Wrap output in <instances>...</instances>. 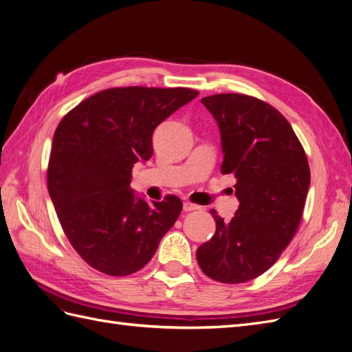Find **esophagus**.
Segmentation results:
<instances>
[{"mask_svg":"<svg viewBox=\"0 0 352 352\" xmlns=\"http://www.w3.org/2000/svg\"><path fill=\"white\" fill-rule=\"evenodd\" d=\"M184 210H185V211H194V210H199V206H195V204H192V202L186 201V202H184Z\"/></svg>","mask_w":352,"mask_h":352,"instance_id":"esophagus-1","label":"esophagus"}]
</instances>
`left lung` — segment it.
Masks as SVG:
<instances>
[{
  "label": "left lung",
  "instance_id": "8db88e82",
  "mask_svg": "<svg viewBox=\"0 0 352 352\" xmlns=\"http://www.w3.org/2000/svg\"><path fill=\"white\" fill-rule=\"evenodd\" d=\"M201 102L217 122L221 173L235 175L239 207L230 221L211 210L216 233L197 250V260L208 278L243 283L267 272L294 238L310 167L292 126L270 104L242 94Z\"/></svg>",
  "mask_w": 352,
  "mask_h": 352
}]
</instances>
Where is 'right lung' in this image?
I'll use <instances>...</instances> for the list:
<instances>
[{
	"instance_id": "1",
	"label": "right lung",
	"mask_w": 352,
	"mask_h": 352,
	"mask_svg": "<svg viewBox=\"0 0 352 352\" xmlns=\"http://www.w3.org/2000/svg\"><path fill=\"white\" fill-rule=\"evenodd\" d=\"M188 88H111L82 101L57 126L48 192L72 247L91 267L127 276L153 258L182 201L148 202L131 188L132 168L153 155V133L197 98Z\"/></svg>"
}]
</instances>
